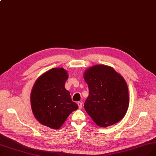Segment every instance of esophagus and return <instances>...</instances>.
Here are the masks:
<instances>
[{
    "label": "esophagus",
    "instance_id": "obj_1",
    "mask_svg": "<svg viewBox=\"0 0 156 156\" xmlns=\"http://www.w3.org/2000/svg\"><path fill=\"white\" fill-rule=\"evenodd\" d=\"M78 108L79 109H81V108H82V102H78Z\"/></svg>",
    "mask_w": 156,
    "mask_h": 156
}]
</instances>
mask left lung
Segmentation results:
<instances>
[{
	"label": "left lung",
	"mask_w": 156,
	"mask_h": 156,
	"mask_svg": "<svg viewBox=\"0 0 156 156\" xmlns=\"http://www.w3.org/2000/svg\"><path fill=\"white\" fill-rule=\"evenodd\" d=\"M84 79L89 89L85 109L95 123L107 127L123 118L129 99L122 76L112 67L99 64L87 69Z\"/></svg>",
	"instance_id": "obj_1"
}]
</instances>
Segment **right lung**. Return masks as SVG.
<instances>
[{
    "label": "right lung",
    "mask_w": 156,
    "mask_h": 156,
    "mask_svg": "<svg viewBox=\"0 0 156 156\" xmlns=\"http://www.w3.org/2000/svg\"><path fill=\"white\" fill-rule=\"evenodd\" d=\"M67 74L62 68L46 71L37 80L31 92V106L35 118L52 129H59L69 114L78 108L64 87Z\"/></svg>",
    "instance_id": "1"
}]
</instances>
